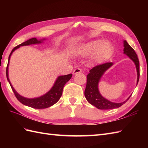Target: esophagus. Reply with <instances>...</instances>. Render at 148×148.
<instances>
[{"label": "esophagus", "instance_id": "esophagus-1", "mask_svg": "<svg viewBox=\"0 0 148 148\" xmlns=\"http://www.w3.org/2000/svg\"><path fill=\"white\" fill-rule=\"evenodd\" d=\"M81 72H82L81 69H79V68H77V69H74V71H73V74H78V73H81Z\"/></svg>", "mask_w": 148, "mask_h": 148}]
</instances>
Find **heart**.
<instances>
[{"label":"heart","instance_id":"b5f03b06","mask_svg":"<svg viewBox=\"0 0 148 148\" xmlns=\"http://www.w3.org/2000/svg\"><path fill=\"white\" fill-rule=\"evenodd\" d=\"M114 51L112 43L108 40H92L81 44L75 49L76 55L81 58L89 56V61L93 65H100L111 57Z\"/></svg>","mask_w":148,"mask_h":148}]
</instances>
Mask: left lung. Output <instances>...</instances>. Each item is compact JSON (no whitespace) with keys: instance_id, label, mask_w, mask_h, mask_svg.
<instances>
[{"instance_id":"8db88e82","label":"left lung","mask_w":148,"mask_h":148,"mask_svg":"<svg viewBox=\"0 0 148 148\" xmlns=\"http://www.w3.org/2000/svg\"><path fill=\"white\" fill-rule=\"evenodd\" d=\"M123 53L126 55L134 63L136 67L137 79V84L139 79V62L137 55L134 49L128 45L126 40H123ZM113 65V63H106L102 65H97L90 71L87 75V83L84 96L87 101L99 109H111L119 108L123 105L130 99L132 95L128 97L127 100L122 102H113L104 98L99 92V84L103 74Z\"/></svg>"}]
</instances>
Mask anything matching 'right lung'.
Instances as JSON below:
<instances>
[{
	"label": "right lung",
	"mask_w": 148,
	"mask_h": 148,
	"mask_svg": "<svg viewBox=\"0 0 148 148\" xmlns=\"http://www.w3.org/2000/svg\"><path fill=\"white\" fill-rule=\"evenodd\" d=\"M46 40V39L45 38L37 39L36 37H34V38L30 39L27 40V41L21 43V45L15 47V48L12 49L10 55H9L7 69H6V76H7V79L8 81V82L9 83V84H10L12 91H13L16 97L19 101L21 103H23V105L30 107V108H32L34 109L48 108L49 107L52 106L53 105H54L55 103L57 102L59 99H60V97L62 95L63 88H64V85L68 81L71 79V78L72 76V74H70L67 75H64V76H58L56 81H55V83L53 84V86L51 87V88L50 89L48 92L44 94L43 95L38 97H36V98H27V97H23L20 94H19L15 90V89L11 84L9 78V61H10L11 56L12 54V53H13L15 50H16L19 48H20L21 46H29L32 45H39V44L43 43L44 41Z\"/></svg>",
	"instance_id": "right-lung-1"
}]
</instances>
